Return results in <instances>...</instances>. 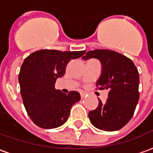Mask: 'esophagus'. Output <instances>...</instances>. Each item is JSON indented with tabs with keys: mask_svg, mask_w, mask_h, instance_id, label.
Wrapping results in <instances>:
<instances>
[{
	"mask_svg": "<svg viewBox=\"0 0 153 153\" xmlns=\"http://www.w3.org/2000/svg\"><path fill=\"white\" fill-rule=\"evenodd\" d=\"M80 96H81V98L83 99V98H84V97H86V95H85V93H80Z\"/></svg>",
	"mask_w": 153,
	"mask_h": 153,
	"instance_id": "34e87169",
	"label": "esophagus"
}]
</instances>
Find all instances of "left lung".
I'll use <instances>...</instances> for the list:
<instances>
[{
    "mask_svg": "<svg viewBox=\"0 0 153 153\" xmlns=\"http://www.w3.org/2000/svg\"><path fill=\"white\" fill-rule=\"evenodd\" d=\"M91 58L97 59L102 65L97 86L109 93L106 102L102 103L98 98V106L88 113L90 122L101 130H118L130 120L138 104V70L130 59L113 51H90L83 60Z\"/></svg>",
    "mask_w": 153,
    "mask_h": 153,
    "instance_id": "1",
    "label": "left lung"
}]
</instances>
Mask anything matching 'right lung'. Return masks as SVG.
I'll list each match as a JSON object with an SVG mask.
<instances>
[{
    "label": "right lung",
    "instance_id": "add662e5",
    "mask_svg": "<svg viewBox=\"0 0 153 153\" xmlns=\"http://www.w3.org/2000/svg\"><path fill=\"white\" fill-rule=\"evenodd\" d=\"M85 53L81 51L40 50L30 54L22 64L19 82L26 111L35 125L42 128H55L64 125L80 94H68L55 88L58 78L64 76L70 60Z\"/></svg>",
    "mask_w": 153,
    "mask_h": 153
}]
</instances>
